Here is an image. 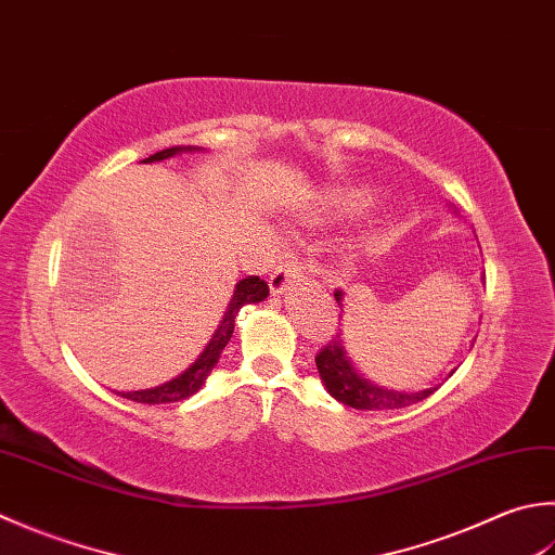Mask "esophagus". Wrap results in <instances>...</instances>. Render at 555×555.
I'll return each instance as SVG.
<instances>
[{
    "instance_id": "esophagus-1",
    "label": "esophagus",
    "mask_w": 555,
    "mask_h": 555,
    "mask_svg": "<svg viewBox=\"0 0 555 555\" xmlns=\"http://www.w3.org/2000/svg\"><path fill=\"white\" fill-rule=\"evenodd\" d=\"M300 274H302V264L298 262V259H293V257L281 259L279 267L271 271V276H269L271 293H284L291 281L298 279Z\"/></svg>"
}]
</instances>
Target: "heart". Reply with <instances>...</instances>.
Masks as SVG:
<instances>
[{"label":"heart","mask_w":555,"mask_h":555,"mask_svg":"<svg viewBox=\"0 0 555 555\" xmlns=\"http://www.w3.org/2000/svg\"><path fill=\"white\" fill-rule=\"evenodd\" d=\"M351 204H353V202H351Z\"/></svg>","instance_id":"obj_1"}]
</instances>
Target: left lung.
I'll use <instances>...</instances> for the list:
<instances>
[{
	"mask_svg": "<svg viewBox=\"0 0 555 555\" xmlns=\"http://www.w3.org/2000/svg\"><path fill=\"white\" fill-rule=\"evenodd\" d=\"M336 302H341V293H334ZM314 363H318V371L324 387L330 389L334 399L344 401L346 406L353 409H401L409 404H416V401L430 397L436 389H423L416 395H401V392H389V389H379L367 383L361 375L353 371L349 363V356L344 351L341 334L332 336V339L322 346L314 356Z\"/></svg>",
	"mask_w": 555,
	"mask_h": 555,
	"instance_id": "obj_1",
	"label": "left lung"
}]
</instances>
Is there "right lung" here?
Returning a JSON list of instances; mask_svg holds the SVG:
<instances>
[{
	"instance_id": "add662e5",
	"label": "right lung",
	"mask_w": 555,
	"mask_h": 555,
	"mask_svg": "<svg viewBox=\"0 0 555 555\" xmlns=\"http://www.w3.org/2000/svg\"><path fill=\"white\" fill-rule=\"evenodd\" d=\"M180 151H192V146L188 149H180V146H172V149H163L158 154L144 158L141 163H151V160H166L170 156L180 154ZM269 296V286L264 279L259 276H247L243 279L241 284L235 286V293L231 302H228V310L223 314V320L219 324V330L211 336L209 346H206L204 353L197 358V361L192 363V367H188L180 377L170 379V383L160 385L156 389H144V392H127L122 395L125 399H132V401H141V404H168V401H180V399H188L192 397L197 389L204 385L206 375L211 373V367L219 363V358L225 349V344L231 341L233 330H235V318L237 312H241L243 306L247 302H259Z\"/></svg>"
}]
</instances>
